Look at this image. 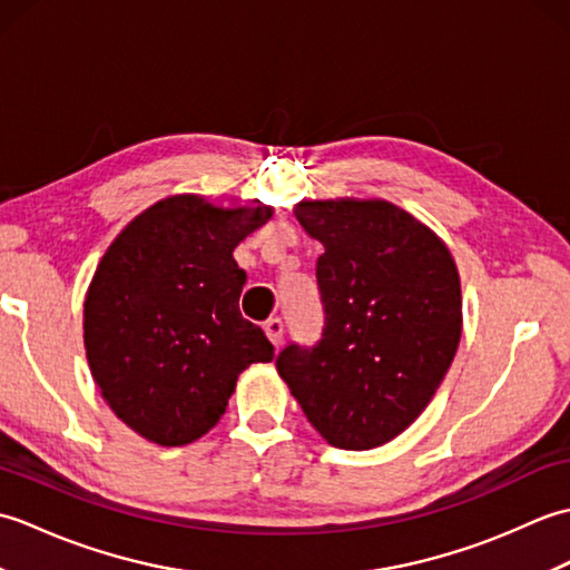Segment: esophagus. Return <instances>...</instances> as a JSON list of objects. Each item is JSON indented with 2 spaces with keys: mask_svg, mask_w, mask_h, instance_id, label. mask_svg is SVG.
<instances>
[{
  "mask_svg": "<svg viewBox=\"0 0 570 570\" xmlns=\"http://www.w3.org/2000/svg\"><path fill=\"white\" fill-rule=\"evenodd\" d=\"M264 331H266V335H269L272 345L278 350V345L284 343V321L282 318H269L264 323Z\"/></svg>",
  "mask_w": 570,
  "mask_h": 570,
  "instance_id": "esophagus-1",
  "label": "esophagus"
}]
</instances>
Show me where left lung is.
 <instances>
[{
  "instance_id": "left-lung-1",
  "label": "left lung",
  "mask_w": 570,
  "mask_h": 570,
  "mask_svg": "<svg viewBox=\"0 0 570 570\" xmlns=\"http://www.w3.org/2000/svg\"><path fill=\"white\" fill-rule=\"evenodd\" d=\"M323 245V331L288 343L276 370L325 441L377 448L414 423L460 343V278L426 225L386 200L298 203Z\"/></svg>"
}]
</instances>
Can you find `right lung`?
<instances>
[{
    "mask_svg": "<svg viewBox=\"0 0 570 570\" xmlns=\"http://www.w3.org/2000/svg\"><path fill=\"white\" fill-rule=\"evenodd\" d=\"M272 208L151 205L119 235L85 298V350L107 404L144 439L186 445L225 414L237 374L274 345L242 318L247 272L233 249Z\"/></svg>",
    "mask_w": 570,
    "mask_h": 570,
    "instance_id": "obj_1",
    "label": "right lung"
}]
</instances>
